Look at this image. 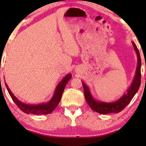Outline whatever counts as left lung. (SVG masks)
Returning <instances> with one entry per match:
<instances>
[{
    "mask_svg": "<svg viewBox=\"0 0 146 146\" xmlns=\"http://www.w3.org/2000/svg\"><path fill=\"white\" fill-rule=\"evenodd\" d=\"M132 44H133V48L136 51L137 55L136 73H135L134 78H133L131 86L126 90V93L123 95V96L121 97L119 100H117L115 102H105L97 100L92 97L88 85H85L83 82H82L84 88V95H85V100H86L88 105L93 111L103 114H110V113H116L117 114V113L120 112L129 104V102L131 101L134 95L138 92L140 88V85H141V60L139 51H138L136 45L133 42H132Z\"/></svg>",
    "mask_w": 146,
    "mask_h": 146,
    "instance_id": "left-lung-1",
    "label": "left lung"
}]
</instances>
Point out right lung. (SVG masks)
Wrapping results in <instances>:
<instances>
[{"label":"right lung","mask_w":146,"mask_h":146,"mask_svg":"<svg viewBox=\"0 0 146 146\" xmlns=\"http://www.w3.org/2000/svg\"><path fill=\"white\" fill-rule=\"evenodd\" d=\"M72 78L70 73L66 75L64 78L61 80V81L58 84L55 90L54 95L51 98L49 101L46 103H42L39 104H28L24 102H22L21 101L19 100L13 94V92L10 91V88H8L7 83H5L7 90H8L9 95L14 101V102L17 104V107L20 108V110L26 114H36V115H40V114H51L53 111L56 109V107L58 106V103L62 97L63 92L65 89L66 84Z\"/></svg>","instance_id":"right-lung-1"}]
</instances>
